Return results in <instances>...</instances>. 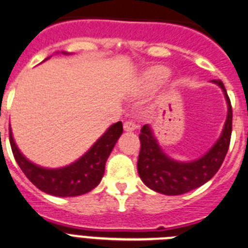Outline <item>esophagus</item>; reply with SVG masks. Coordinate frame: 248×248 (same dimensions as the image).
Instances as JSON below:
<instances>
[{
	"mask_svg": "<svg viewBox=\"0 0 248 248\" xmlns=\"http://www.w3.org/2000/svg\"><path fill=\"white\" fill-rule=\"evenodd\" d=\"M124 131L132 132V131H135V129L137 128V124H136L135 121H132V120H127V121L124 124Z\"/></svg>",
	"mask_w": 248,
	"mask_h": 248,
	"instance_id": "1",
	"label": "esophagus"
}]
</instances>
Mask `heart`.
Listing matches in <instances>:
<instances>
[{
  "mask_svg": "<svg viewBox=\"0 0 248 248\" xmlns=\"http://www.w3.org/2000/svg\"><path fill=\"white\" fill-rule=\"evenodd\" d=\"M168 75V71L164 68H153L149 71H147L146 74V81L148 85H157L159 82L166 79Z\"/></svg>",
  "mask_w": 248,
  "mask_h": 248,
  "instance_id": "obj_1",
  "label": "heart"
}]
</instances>
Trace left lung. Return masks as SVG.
<instances>
[{
    "label": "left lung",
    "mask_w": 248,
    "mask_h": 248,
    "mask_svg": "<svg viewBox=\"0 0 248 248\" xmlns=\"http://www.w3.org/2000/svg\"><path fill=\"white\" fill-rule=\"evenodd\" d=\"M222 89L227 101V119L224 131L213 148L199 159L183 163L173 160L163 153L151 127L140 129V151L137 169L140 179L152 190L166 195H180L199 188L217 173L230 147L232 132V108L221 80H213Z\"/></svg>",
    "instance_id": "left-lung-1"
}]
</instances>
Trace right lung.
Segmentation results:
<instances>
[{
	"label": "right lung",
	"mask_w": 248,
	"mask_h": 248,
	"mask_svg": "<svg viewBox=\"0 0 248 248\" xmlns=\"http://www.w3.org/2000/svg\"><path fill=\"white\" fill-rule=\"evenodd\" d=\"M122 132V122H116L80 159L59 169L42 168L27 159L16 146L11 128L10 143L19 168L39 190L55 196H78L89 193L101 182L106 160Z\"/></svg>",
	"instance_id": "right-lung-1"
}]
</instances>
